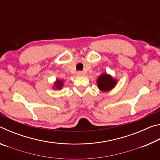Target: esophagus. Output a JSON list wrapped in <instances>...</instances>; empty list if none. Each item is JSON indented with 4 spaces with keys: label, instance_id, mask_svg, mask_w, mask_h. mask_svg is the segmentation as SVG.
<instances>
[{
    "label": "esophagus",
    "instance_id": "34e87169",
    "mask_svg": "<svg viewBox=\"0 0 160 160\" xmlns=\"http://www.w3.org/2000/svg\"><path fill=\"white\" fill-rule=\"evenodd\" d=\"M85 75V73L82 71H78L77 72V75L78 76H83V75Z\"/></svg>",
    "mask_w": 160,
    "mask_h": 160
}]
</instances>
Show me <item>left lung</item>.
<instances>
[{"label":"left lung","instance_id":"8db88e82","mask_svg":"<svg viewBox=\"0 0 160 160\" xmlns=\"http://www.w3.org/2000/svg\"><path fill=\"white\" fill-rule=\"evenodd\" d=\"M97 86L101 91L108 92L114 88L116 84V80L107 73H103L97 78Z\"/></svg>","mask_w":160,"mask_h":160}]
</instances>
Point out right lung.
<instances>
[{"mask_svg": "<svg viewBox=\"0 0 160 160\" xmlns=\"http://www.w3.org/2000/svg\"><path fill=\"white\" fill-rule=\"evenodd\" d=\"M63 82L62 80H57L54 83V87H55V89H58V90H61L62 88V87H63Z\"/></svg>", "mask_w": 160, "mask_h": 160, "instance_id": "add662e5", "label": "right lung"}]
</instances>
